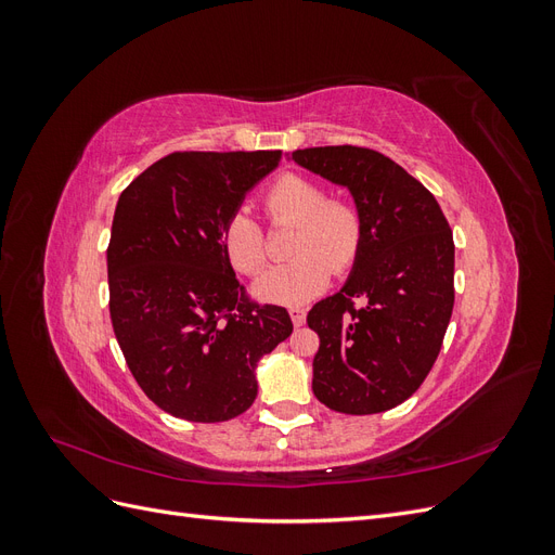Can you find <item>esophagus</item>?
I'll list each match as a JSON object with an SVG mask.
<instances>
[{
    "label": "esophagus",
    "instance_id": "34e87169",
    "mask_svg": "<svg viewBox=\"0 0 555 555\" xmlns=\"http://www.w3.org/2000/svg\"><path fill=\"white\" fill-rule=\"evenodd\" d=\"M289 314H292V322H294V326H304V324H306V314H308V310H306V308L292 306V308H289Z\"/></svg>",
    "mask_w": 555,
    "mask_h": 555
}]
</instances>
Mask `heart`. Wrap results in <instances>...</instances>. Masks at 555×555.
Returning <instances> with one entry per match:
<instances>
[{
	"label": "heart",
	"instance_id": "heart-1",
	"mask_svg": "<svg viewBox=\"0 0 555 555\" xmlns=\"http://www.w3.org/2000/svg\"><path fill=\"white\" fill-rule=\"evenodd\" d=\"M263 206L275 224H294L287 263L268 268L255 282V294L268 304L298 306L322 292L331 271L343 273L357 261L363 241V215L354 201L326 196V188L306 176H280L263 194ZM231 266L245 275L266 263L259 224L245 210L233 212L222 231Z\"/></svg>",
	"mask_w": 555,
	"mask_h": 555
}]
</instances>
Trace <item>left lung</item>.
Instances as JSON below:
<instances>
[{
  "label": "left lung",
  "mask_w": 555,
  "mask_h": 555,
  "mask_svg": "<svg viewBox=\"0 0 555 555\" xmlns=\"http://www.w3.org/2000/svg\"><path fill=\"white\" fill-rule=\"evenodd\" d=\"M289 159L347 188L363 215L343 289L308 312L319 335L312 391L343 414L386 412L422 386L440 354L453 310L451 229L424 184L375 150L306 147Z\"/></svg>",
  "instance_id": "obj_1"
}]
</instances>
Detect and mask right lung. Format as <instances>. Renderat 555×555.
Instances as JSON below:
<instances>
[{
  "instance_id": "1",
  "label": "right lung",
  "mask_w": 555,
  "mask_h": 555,
  "mask_svg": "<svg viewBox=\"0 0 555 555\" xmlns=\"http://www.w3.org/2000/svg\"><path fill=\"white\" fill-rule=\"evenodd\" d=\"M280 159V150L173 153L117 198L111 322L133 379L171 416L215 424L249 410L257 363L294 331L287 310L243 294L222 245L229 217Z\"/></svg>"
}]
</instances>
